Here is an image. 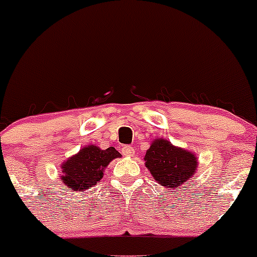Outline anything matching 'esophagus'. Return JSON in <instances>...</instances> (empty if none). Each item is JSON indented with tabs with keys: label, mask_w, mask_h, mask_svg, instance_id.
I'll return each instance as SVG.
<instances>
[{
	"label": "esophagus",
	"mask_w": 257,
	"mask_h": 257,
	"mask_svg": "<svg viewBox=\"0 0 257 257\" xmlns=\"http://www.w3.org/2000/svg\"><path fill=\"white\" fill-rule=\"evenodd\" d=\"M122 153L123 156H126V157H131V156L135 155L134 149L132 146H123L122 147Z\"/></svg>",
	"instance_id": "1"
}]
</instances>
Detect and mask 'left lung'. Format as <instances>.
<instances>
[{"label":"left lung","mask_w":257,"mask_h":257,"mask_svg":"<svg viewBox=\"0 0 257 257\" xmlns=\"http://www.w3.org/2000/svg\"><path fill=\"white\" fill-rule=\"evenodd\" d=\"M144 161L153 179L169 190H176L194 178L198 168L197 156L192 151L174 146L163 138L152 141Z\"/></svg>","instance_id":"1"}]
</instances>
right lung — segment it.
<instances>
[{"mask_svg": "<svg viewBox=\"0 0 257 257\" xmlns=\"http://www.w3.org/2000/svg\"><path fill=\"white\" fill-rule=\"evenodd\" d=\"M122 157L114 147L101 150L95 145L82 147L61 164L60 181L65 190L85 192L94 187L104 176L105 169L113 159Z\"/></svg>", "mask_w": 257, "mask_h": 257, "instance_id": "obj_1", "label": "right lung"}]
</instances>
